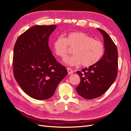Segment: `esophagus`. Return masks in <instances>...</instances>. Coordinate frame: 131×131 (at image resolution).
<instances>
[{
    "instance_id": "esophagus-1",
    "label": "esophagus",
    "mask_w": 131,
    "mask_h": 131,
    "mask_svg": "<svg viewBox=\"0 0 131 131\" xmlns=\"http://www.w3.org/2000/svg\"><path fill=\"white\" fill-rule=\"evenodd\" d=\"M67 71H68V74L71 75V74H72L73 73V70L72 69H71V68H67Z\"/></svg>"
}]
</instances>
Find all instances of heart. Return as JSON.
Listing matches in <instances>:
<instances>
[{
    "label": "heart",
    "instance_id": "heart-1",
    "mask_svg": "<svg viewBox=\"0 0 131 131\" xmlns=\"http://www.w3.org/2000/svg\"><path fill=\"white\" fill-rule=\"evenodd\" d=\"M69 47L73 49L74 55L67 58L65 62L70 66L81 64L84 67L93 66L100 61L105 52L104 43L81 31H73L64 38L59 35L53 42V50L57 56L64 59Z\"/></svg>",
    "mask_w": 131,
    "mask_h": 131
}]
</instances>
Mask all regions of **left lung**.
I'll list each match as a JSON object with an SVG mask.
<instances>
[{
    "label": "left lung",
    "mask_w": 131,
    "mask_h": 131,
    "mask_svg": "<svg viewBox=\"0 0 131 131\" xmlns=\"http://www.w3.org/2000/svg\"><path fill=\"white\" fill-rule=\"evenodd\" d=\"M104 38L105 52L97 64L78 71L81 79L76 88L78 94L87 100L101 96L115 80L117 75L118 52L116 45L105 31L98 28Z\"/></svg>",
    "instance_id": "8db88e82"
}]
</instances>
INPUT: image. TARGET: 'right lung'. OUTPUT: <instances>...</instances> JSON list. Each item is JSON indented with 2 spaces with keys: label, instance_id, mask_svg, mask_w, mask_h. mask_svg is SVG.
Masks as SVG:
<instances>
[{
  "label": "right lung",
  "instance_id": "1",
  "mask_svg": "<svg viewBox=\"0 0 131 131\" xmlns=\"http://www.w3.org/2000/svg\"><path fill=\"white\" fill-rule=\"evenodd\" d=\"M56 25L35 26L18 37L14 48L13 73L24 92L45 100L52 97L68 74L49 46L50 35Z\"/></svg>",
  "mask_w": 131,
  "mask_h": 131
}]
</instances>
